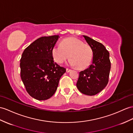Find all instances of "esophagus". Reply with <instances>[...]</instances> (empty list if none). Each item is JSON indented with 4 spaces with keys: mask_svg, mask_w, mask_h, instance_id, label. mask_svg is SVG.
I'll list each match as a JSON object with an SVG mask.
<instances>
[{
    "mask_svg": "<svg viewBox=\"0 0 133 133\" xmlns=\"http://www.w3.org/2000/svg\"><path fill=\"white\" fill-rule=\"evenodd\" d=\"M66 71L67 73H69V72H70V71H71V69H68V68H66Z\"/></svg>",
    "mask_w": 133,
    "mask_h": 133,
    "instance_id": "esophagus-1",
    "label": "esophagus"
}]
</instances>
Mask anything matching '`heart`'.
I'll return each mask as SVG.
<instances>
[{
	"instance_id": "1",
	"label": "heart",
	"mask_w": 133,
	"mask_h": 133,
	"mask_svg": "<svg viewBox=\"0 0 133 133\" xmlns=\"http://www.w3.org/2000/svg\"><path fill=\"white\" fill-rule=\"evenodd\" d=\"M51 52L54 60L57 63H63L69 56V65L78 66L81 69L88 67L93 59V51L91 47L75 38L63 40L61 45L54 46Z\"/></svg>"
}]
</instances>
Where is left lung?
I'll list each match as a JSON object with an SVG mask.
<instances>
[{
  "mask_svg": "<svg viewBox=\"0 0 133 133\" xmlns=\"http://www.w3.org/2000/svg\"><path fill=\"white\" fill-rule=\"evenodd\" d=\"M93 51L92 64L79 72L77 87L83 94L95 95L107 85L111 69L109 53L103 44L83 35Z\"/></svg>",
  "mask_w": 133,
  "mask_h": 133,
  "instance_id": "obj_1",
  "label": "left lung"
}]
</instances>
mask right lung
Listing matches in <instances>:
<instances>
[{
	"instance_id": "add662e5",
	"label": "right lung",
	"mask_w": 133,
	"mask_h": 133,
	"mask_svg": "<svg viewBox=\"0 0 133 133\" xmlns=\"http://www.w3.org/2000/svg\"><path fill=\"white\" fill-rule=\"evenodd\" d=\"M60 37L52 35L37 39L24 51L20 59L21 78L28 94L44 100L55 93L66 69L54 61L52 49Z\"/></svg>"
}]
</instances>
